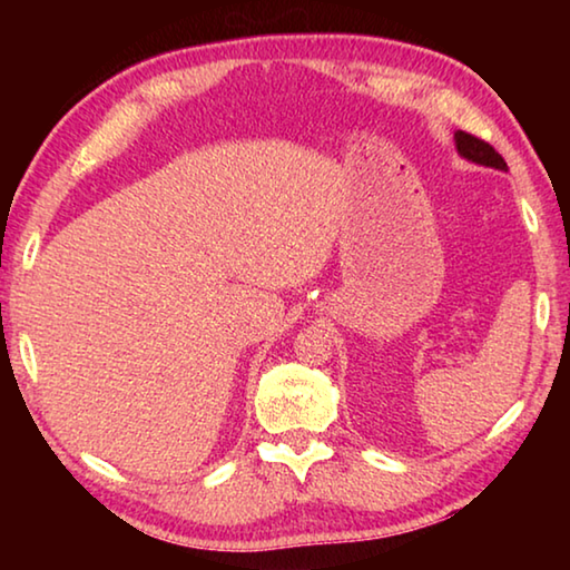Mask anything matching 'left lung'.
Segmentation results:
<instances>
[{
	"label": "left lung",
	"mask_w": 570,
	"mask_h": 570,
	"mask_svg": "<svg viewBox=\"0 0 570 570\" xmlns=\"http://www.w3.org/2000/svg\"><path fill=\"white\" fill-rule=\"evenodd\" d=\"M455 148H458V153H460L462 158L470 160V163H475V166H485V168H495V170H508L503 156H500V153L493 146H490V142L475 138V135L458 130L455 132Z\"/></svg>",
	"instance_id": "left-lung-1"
}]
</instances>
